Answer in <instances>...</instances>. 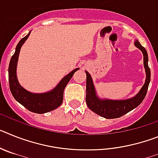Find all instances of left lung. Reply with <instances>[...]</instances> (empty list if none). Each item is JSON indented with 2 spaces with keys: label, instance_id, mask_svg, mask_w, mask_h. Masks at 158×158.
<instances>
[{
  "label": "left lung",
  "instance_id": "left-lung-1",
  "mask_svg": "<svg viewBox=\"0 0 158 158\" xmlns=\"http://www.w3.org/2000/svg\"><path fill=\"white\" fill-rule=\"evenodd\" d=\"M135 47L142 51L144 57V66L146 73V83L138 94L129 100H102L96 96L93 80L89 73H86V104L90 110L97 115L106 118H115L123 116L139 105L144 100L150 81V69L148 65V54L146 49L138 40L135 43Z\"/></svg>",
  "mask_w": 158,
  "mask_h": 158
}]
</instances>
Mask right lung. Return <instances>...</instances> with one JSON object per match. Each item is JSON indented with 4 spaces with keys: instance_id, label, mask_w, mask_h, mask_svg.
I'll return each mask as SVG.
<instances>
[{
    "instance_id": "obj_1",
    "label": "right lung",
    "mask_w": 158,
    "mask_h": 158,
    "mask_svg": "<svg viewBox=\"0 0 158 158\" xmlns=\"http://www.w3.org/2000/svg\"><path fill=\"white\" fill-rule=\"evenodd\" d=\"M30 32L23 37L16 46V51L12 56L8 66V82L12 96L19 104H21L27 110L38 114H43L53 111L59 107L63 101V93L65 86L70 81L77 69H75L62 79L52 91L46 93L36 94L25 90L20 86L16 77V65L18 57L22 45L28 38Z\"/></svg>"
}]
</instances>
